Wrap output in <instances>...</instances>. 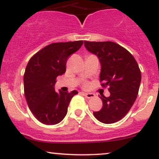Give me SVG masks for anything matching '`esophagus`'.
<instances>
[{
	"label": "esophagus",
	"instance_id": "34e87169",
	"mask_svg": "<svg viewBox=\"0 0 159 159\" xmlns=\"http://www.w3.org/2000/svg\"><path fill=\"white\" fill-rule=\"evenodd\" d=\"M82 94L85 96L86 98H93L95 96L94 93H82Z\"/></svg>",
	"mask_w": 159,
	"mask_h": 159
}]
</instances>
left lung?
I'll return each mask as SVG.
<instances>
[{
    "instance_id": "8db88e82",
    "label": "left lung",
    "mask_w": 159,
    "mask_h": 159,
    "mask_svg": "<svg viewBox=\"0 0 159 159\" xmlns=\"http://www.w3.org/2000/svg\"><path fill=\"white\" fill-rule=\"evenodd\" d=\"M84 46L97 56L101 64L100 81L108 87L110 96H100L102 107L93 112L98 121L116 123L127 114L135 102L141 81L138 63L123 47L113 42H87Z\"/></svg>"
}]
</instances>
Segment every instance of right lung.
<instances>
[{
	"label": "right lung",
	"instance_id": "right-lung-1",
	"mask_svg": "<svg viewBox=\"0 0 159 159\" xmlns=\"http://www.w3.org/2000/svg\"><path fill=\"white\" fill-rule=\"evenodd\" d=\"M83 41L52 43L30 58L24 75V89L27 105L34 116L45 125L63 120L69 104L78 91L57 93L56 78L66 72L67 59L81 47Z\"/></svg>",
	"mask_w": 159,
	"mask_h": 159
}]
</instances>
